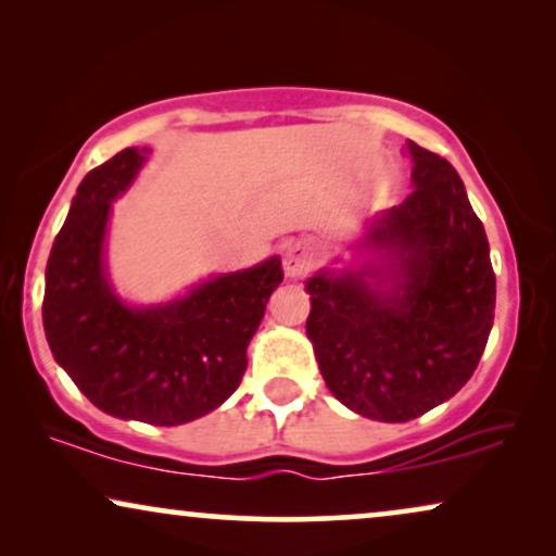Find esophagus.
Returning a JSON list of instances; mask_svg holds the SVG:
<instances>
[{
	"label": "esophagus",
	"mask_w": 556,
	"mask_h": 556,
	"mask_svg": "<svg viewBox=\"0 0 556 556\" xmlns=\"http://www.w3.org/2000/svg\"><path fill=\"white\" fill-rule=\"evenodd\" d=\"M316 257L311 253V248L306 242H293L283 250V273L286 278H303L314 270Z\"/></svg>",
	"instance_id": "1"
}]
</instances>
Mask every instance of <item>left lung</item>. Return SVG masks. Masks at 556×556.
Segmentation results:
<instances>
[{"label": "left lung", "mask_w": 556, "mask_h": 556, "mask_svg": "<svg viewBox=\"0 0 556 556\" xmlns=\"http://www.w3.org/2000/svg\"><path fill=\"white\" fill-rule=\"evenodd\" d=\"M415 192L364 223L359 265L306 280L308 341L341 405L407 422L468 382L489 341L496 276L451 162L407 141Z\"/></svg>", "instance_id": "1"}]
</instances>
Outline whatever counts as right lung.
Listing matches in <instances>:
<instances>
[{
    "instance_id": "1",
    "label": "right lung",
    "mask_w": 556,
    "mask_h": 556,
    "mask_svg": "<svg viewBox=\"0 0 556 556\" xmlns=\"http://www.w3.org/2000/svg\"><path fill=\"white\" fill-rule=\"evenodd\" d=\"M151 149H124L80 181L45 270L42 324L55 362L98 409L185 425L238 390L248 344L283 280L280 257L219 273L154 306L121 299L105 270L113 202Z\"/></svg>"
}]
</instances>
